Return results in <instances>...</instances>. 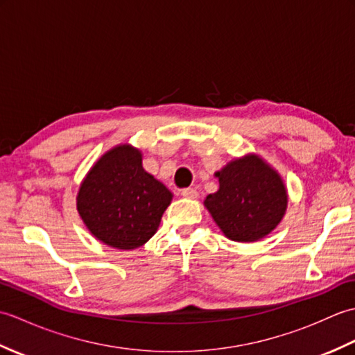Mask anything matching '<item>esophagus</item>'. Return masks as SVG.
<instances>
[{"instance_id":"obj_1","label":"esophagus","mask_w":355,"mask_h":355,"mask_svg":"<svg viewBox=\"0 0 355 355\" xmlns=\"http://www.w3.org/2000/svg\"><path fill=\"white\" fill-rule=\"evenodd\" d=\"M182 195L184 198H197L198 192L193 187H184V189H182Z\"/></svg>"}]
</instances>
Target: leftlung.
I'll return each instance as SVG.
<instances>
[{"label": "left lung", "mask_w": 355, "mask_h": 355, "mask_svg": "<svg viewBox=\"0 0 355 355\" xmlns=\"http://www.w3.org/2000/svg\"><path fill=\"white\" fill-rule=\"evenodd\" d=\"M215 175L220 189L207 195L205 206L225 236L253 243L281 223L286 209L285 186L261 158H239Z\"/></svg>", "instance_id": "8db88e82"}]
</instances>
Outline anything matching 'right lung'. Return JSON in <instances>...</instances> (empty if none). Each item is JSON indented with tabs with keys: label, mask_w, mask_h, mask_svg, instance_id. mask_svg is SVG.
I'll use <instances>...</instances> for the list:
<instances>
[{
	"label": "right lung",
	"mask_w": 355,
	"mask_h": 355,
	"mask_svg": "<svg viewBox=\"0 0 355 355\" xmlns=\"http://www.w3.org/2000/svg\"><path fill=\"white\" fill-rule=\"evenodd\" d=\"M172 193L141 166L130 145L108 150L82 183L78 210L88 230L114 248L132 250L157 232Z\"/></svg>",
	"instance_id": "add662e5"
}]
</instances>
